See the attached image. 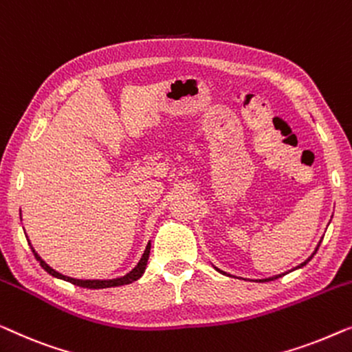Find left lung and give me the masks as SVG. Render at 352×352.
Masks as SVG:
<instances>
[{
    "label": "left lung",
    "instance_id": "8db88e82",
    "mask_svg": "<svg viewBox=\"0 0 352 352\" xmlns=\"http://www.w3.org/2000/svg\"><path fill=\"white\" fill-rule=\"evenodd\" d=\"M319 245H320V244H319ZM319 245H318V249H319ZM318 249H316V252H318ZM316 252H314V254H316ZM311 258H313V255H311ZM311 258H308V260H306V261H305V263H301V265H300V268H301V266H305L306 263H308V261H309ZM219 271H220V270H219ZM274 279H276V277H271V279H265V280H274Z\"/></svg>",
    "mask_w": 352,
    "mask_h": 352
}]
</instances>
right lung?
<instances>
[{
    "instance_id": "right-lung-1",
    "label": "right lung",
    "mask_w": 352,
    "mask_h": 352,
    "mask_svg": "<svg viewBox=\"0 0 352 352\" xmlns=\"http://www.w3.org/2000/svg\"><path fill=\"white\" fill-rule=\"evenodd\" d=\"M150 247H151V244L146 245V250H145V254H143L142 260L138 261V265L131 271V273L126 274L124 277H120V279H113V280H79V279H73V277H67V276H63L60 273H57V271H54L51 266H47L46 263H44V261L41 260V256H39L36 252H34L33 249L32 250H33L34 258L39 261V265L43 266V270L47 271V273L51 274V276L58 277V279H63V280H67V282H72V284H75V285L84 287V289H107V287L126 285V284H131V282H133V280H137L138 277L143 274V271H145V268H146L148 256H150Z\"/></svg>"
}]
</instances>
